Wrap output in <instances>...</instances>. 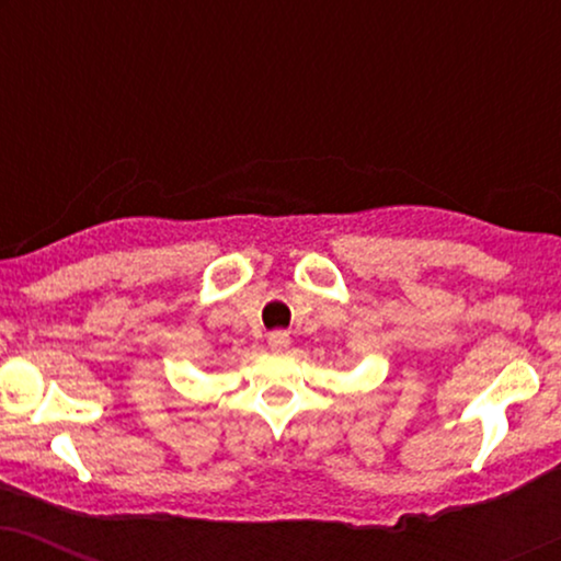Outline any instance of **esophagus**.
<instances>
[{
	"instance_id": "obj_1",
	"label": "esophagus",
	"mask_w": 561,
	"mask_h": 561,
	"mask_svg": "<svg viewBox=\"0 0 561 561\" xmlns=\"http://www.w3.org/2000/svg\"><path fill=\"white\" fill-rule=\"evenodd\" d=\"M267 347H271L273 352H286L290 347L288 332H283V329H278V332L267 334Z\"/></svg>"
}]
</instances>
